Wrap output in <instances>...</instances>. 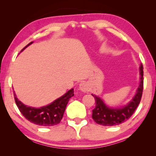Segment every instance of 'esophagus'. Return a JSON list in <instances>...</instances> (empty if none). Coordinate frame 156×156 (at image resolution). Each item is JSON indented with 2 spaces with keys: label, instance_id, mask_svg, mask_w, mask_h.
<instances>
[{
  "label": "esophagus",
  "instance_id": "34e87169",
  "mask_svg": "<svg viewBox=\"0 0 156 156\" xmlns=\"http://www.w3.org/2000/svg\"><path fill=\"white\" fill-rule=\"evenodd\" d=\"M79 88H80L81 91L86 92L87 90V88H88V86H87L86 83L83 82V83H81L80 85H79Z\"/></svg>",
  "mask_w": 156,
  "mask_h": 156
}]
</instances>
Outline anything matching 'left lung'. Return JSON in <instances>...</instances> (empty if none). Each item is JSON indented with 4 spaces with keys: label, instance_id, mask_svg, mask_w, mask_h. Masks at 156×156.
Here are the masks:
<instances>
[{
    "label": "left lung",
    "instance_id": "8db88e82",
    "mask_svg": "<svg viewBox=\"0 0 156 156\" xmlns=\"http://www.w3.org/2000/svg\"><path fill=\"white\" fill-rule=\"evenodd\" d=\"M143 69L144 67L141 64L140 66L141 81L134 98L128 105L122 108H112L107 107L102 100L92 94L95 100V107L93 110L92 117L97 124L102 126H116L126 122L131 117L141 100L144 89Z\"/></svg>",
    "mask_w": 156,
    "mask_h": 156
}]
</instances>
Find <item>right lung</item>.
I'll return each mask as SVG.
<instances>
[{"label": "right lung", "mask_w": 156, "mask_h": 156, "mask_svg": "<svg viewBox=\"0 0 156 156\" xmlns=\"http://www.w3.org/2000/svg\"><path fill=\"white\" fill-rule=\"evenodd\" d=\"M32 43V41L28 44L25 48L22 49V51H23ZM73 93V89H71L66 93L54 101L50 105L40 107V108H34V107L26 106L18 100L15 93L14 98L19 110L28 121L39 126H50L60 123L70 98L74 95Z\"/></svg>", "instance_id": "add662e5"}]
</instances>
